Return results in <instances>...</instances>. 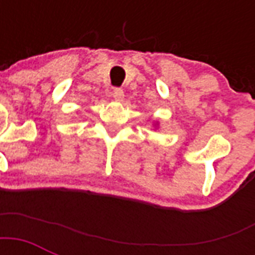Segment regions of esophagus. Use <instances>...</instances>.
<instances>
[{
    "label": "esophagus",
    "mask_w": 255,
    "mask_h": 255,
    "mask_svg": "<svg viewBox=\"0 0 255 255\" xmlns=\"http://www.w3.org/2000/svg\"><path fill=\"white\" fill-rule=\"evenodd\" d=\"M112 96H114V99H116V100H123L124 91L119 87L114 88V91H112Z\"/></svg>",
    "instance_id": "34e87169"
}]
</instances>
